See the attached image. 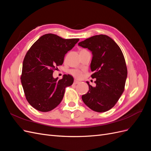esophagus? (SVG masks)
Segmentation results:
<instances>
[{"mask_svg": "<svg viewBox=\"0 0 151 151\" xmlns=\"http://www.w3.org/2000/svg\"><path fill=\"white\" fill-rule=\"evenodd\" d=\"M79 83H80V82H79L78 80H77V79H75V80L74 81V84H79Z\"/></svg>", "mask_w": 151, "mask_h": 151, "instance_id": "obj_1", "label": "esophagus"}]
</instances>
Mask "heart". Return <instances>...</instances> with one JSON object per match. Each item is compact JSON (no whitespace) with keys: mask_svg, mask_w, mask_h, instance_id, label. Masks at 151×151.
Returning <instances> with one entry per match:
<instances>
[{"mask_svg":"<svg viewBox=\"0 0 151 151\" xmlns=\"http://www.w3.org/2000/svg\"><path fill=\"white\" fill-rule=\"evenodd\" d=\"M70 73L73 76L77 77V78H81V77L83 76V72L79 70H77V69L71 70L70 71Z\"/></svg>","mask_w":151,"mask_h":151,"instance_id":"heart-1","label":"heart"}]
</instances>
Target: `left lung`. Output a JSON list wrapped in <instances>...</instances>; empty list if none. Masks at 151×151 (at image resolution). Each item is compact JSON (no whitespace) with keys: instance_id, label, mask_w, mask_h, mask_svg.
I'll return each mask as SVG.
<instances>
[{"instance_id":"1","label":"left lung","mask_w":151,"mask_h":151,"mask_svg":"<svg viewBox=\"0 0 151 151\" xmlns=\"http://www.w3.org/2000/svg\"><path fill=\"white\" fill-rule=\"evenodd\" d=\"M78 45L92 52L91 75L96 79L95 87L89 82V91L82 99L92 110L105 112L111 109L125 89L127 68L123 54L115 41L104 35H95L79 42Z\"/></svg>"}]
</instances>
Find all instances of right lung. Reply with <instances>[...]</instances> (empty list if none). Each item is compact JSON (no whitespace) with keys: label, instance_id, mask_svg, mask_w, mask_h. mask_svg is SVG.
<instances>
[{"label":"right lung","instance_id":"right-lung-1","mask_svg":"<svg viewBox=\"0 0 151 151\" xmlns=\"http://www.w3.org/2000/svg\"><path fill=\"white\" fill-rule=\"evenodd\" d=\"M79 40L46 34L26 53L21 81L27 101L36 109L47 112L56 108L62 101L66 87L74 83V78L69 74H64L58 80L53 78V72L62 65L65 55Z\"/></svg>","mask_w":151,"mask_h":151}]
</instances>
